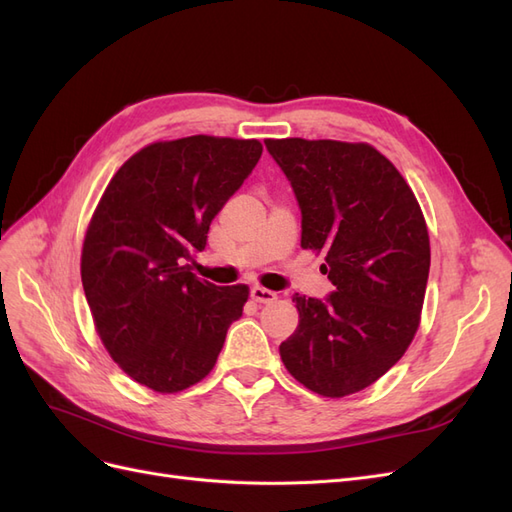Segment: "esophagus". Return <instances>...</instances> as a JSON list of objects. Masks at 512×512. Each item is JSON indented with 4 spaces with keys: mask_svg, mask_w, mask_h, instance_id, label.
<instances>
[{
    "mask_svg": "<svg viewBox=\"0 0 512 512\" xmlns=\"http://www.w3.org/2000/svg\"><path fill=\"white\" fill-rule=\"evenodd\" d=\"M250 297H252V301H256V303H273V301L277 299V294H275L273 290L254 286V288L250 290Z\"/></svg>",
    "mask_w": 512,
    "mask_h": 512,
    "instance_id": "esophagus-1",
    "label": "esophagus"
}]
</instances>
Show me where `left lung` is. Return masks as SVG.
<instances>
[{"label":"left lung","instance_id":"8db88e82","mask_svg":"<svg viewBox=\"0 0 512 512\" xmlns=\"http://www.w3.org/2000/svg\"><path fill=\"white\" fill-rule=\"evenodd\" d=\"M301 209V247L322 252L335 290L294 294L299 327L280 346L290 374L322 397L374 384L421 322L429 235L406 179L367 143L267 138Z\"/></svg>","mask_w":512,"mask_h":512}]
</instances>
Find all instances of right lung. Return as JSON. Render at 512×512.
Wrapping results in <instances>:
<instances>
[{"mask_svg":"<svg viewBox=\"0 0 512 512\" xmlns=\"http://www.w3.org/2000/svg\"><path fill=\"white\" fill-rule=\"evenodd\" d=\"M262 145L196 134L143 147L100 198L81 254L83 290L104 348L156 393L203 380L250 288L200 280L188 262Z\"/></svg>","mask_w":512,"mask_h":512,"instance_id":"right-lung-1","label":"right lung"}]
</instances>
